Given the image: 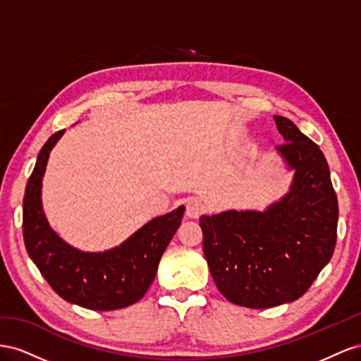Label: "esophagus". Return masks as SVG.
I'll return each instance as SVG.
<instances>
[{
	"instance_id": "obj_1",
	"label": "esophagus",
	"mask_w": 361,
	"mask_h": 361,
	"mask_svg": "<svg viewBox=\"0 0 361 361\" xmlns=\"http://www.w3.org/2000/svg\"><path fill=\"white\" fill-rule=\"evenodd\" d=\"M205 207H204V202L197 198V197H192L188 200L186 202V216L190 219H198L200 216L204 213Z\"/></svg>"
}]
</instances>
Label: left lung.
Instances as JSON below:
<instances>
[{"label":"left lung","mask_w":361,"mask_h":361,"mask_svg":"<svg viewBox=\"0 0 361 361\" xmlns=\"http://www.w3.org/2000/svg\"><path fill=\"white\" fill-rule=\"evenodd\" d=\"M276 149L295 169L290 192L264 212L201 216L202 250L219 292L233 304L269 308L301 298L331 259L338 205L316 143L283 116Z\"/></svg>","instance_id":"obj_1"}]
</instances>
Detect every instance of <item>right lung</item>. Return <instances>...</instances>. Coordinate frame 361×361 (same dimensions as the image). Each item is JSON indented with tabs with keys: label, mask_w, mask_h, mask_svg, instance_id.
Segmentation results:
<instances>
[{
	"label": "right lung",
	"mask_w": 361,
	"mask_h": 361,
	"mask_svg": "<svg viewBox=\"0 0 361 361\" xmlns=\"http://www.w3.org/2000/svg\"><path fill=\"white\" fill-rule=\"evenodd\" d=\"M63 133L60 130L45 142L27 183L23 202L27 252L65 301L98 312L128 307L152 284L161 255L181 224L184 207L154 218L118 248L94 254L72 248L49 228L40 204L49 151Z\"/></svg>",
	"instance_id": "1"
}]
</instances>
